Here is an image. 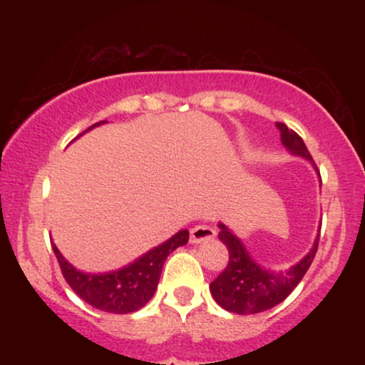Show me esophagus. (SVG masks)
<instances>
[{"mask_svg": "<svg viewBox=\"0 0 365 365\" xmlns=\"http://www.w3.org/2000/svg\"><path fill=\"white\" fill-rule=\"evenodd\" d=\"M216 237V230L207 225H197L190 230V242L192 244H200V242L211 240Z\"/></svg>", "mask_w": 365, "mask_h": 365, "instance_id": "1", "label": "esophagus"}]
</instances>
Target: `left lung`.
I'll list each match as a JSON object with an SVG mask.
<instances>
[{
	"label": "left lung",
	"instance_id": "obj_1",
	"mask_svg": "<svg viewBox=\"0 0 365 365\" xmlns=\"http://www.w3.org/2000/svg\"><path fill=\"white\" fill-rule=\"evenodd\" d=\"M276 127L282 132L284 148L295 156L309 159L314 165L311 153L305 148L302 137L284 123H276ZM314 168L317 170V166L314 165ZM220 230L221 232L217 233V237L228 249L230 257L223 273L209 284V288H211V295L221 307L230 312L242 314V316L264 312L283 302L307 273L309 266L316 257L317 244H319V235H317L311 252L305 255L302 261L288 267L287 271L274 273V271L262 269L257 262H254L240 238L233 235L223 223H220Z\"/></svg>",
	"mask_w": 365,
	"mask_h": 365
}]
</instances>
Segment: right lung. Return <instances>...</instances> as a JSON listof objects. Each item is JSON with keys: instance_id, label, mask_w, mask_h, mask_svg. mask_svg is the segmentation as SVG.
<instances>
[{"instance_id": "right-lung-1", "label": "right lung", "mask_w": 365, "mask_h": 365, "mask_svg": "<svg viewBox=\"0 0 365 365\" xmlns=\"http://www.w3.org/2000/svg\"><path fill=\"white\" fill-rule=\"evenodd\" d=\"M99 121L96 125H101ZM92 125V127H96ZM89 127L87 130H91ZM188 242L187 230H180L165 244L154 247L148 254L135 259L128 266L121 267L113 273L91 274L77 271L75 267L63 257L58 247L53 245L54 255L60 262L63 278L70 284V288L78 297L92 307L99 311L111 314H130L139 311L153 299L156 292L159 278H161L163 264L166 257L178 247L185 245Z\"/></svg>"}]
</instances>
